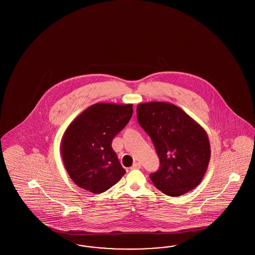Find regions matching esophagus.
<instances>
[{
    "mask_svg": "<svg viewBox=\"0 0 255 255\" xmlns=\"http://www.w3.org/2000/svg\"><path fill=\"white\" fill-rule=\"evenodd\" d=\"M140 167H141V164L139 162H134L133 165H132L131 169H139Z\"/></svg>",
    "mask_w": 255,
    "mask_h": 255,
    "instance_id": "obj_1",
    "label": "esophagus"
}]
</instances>
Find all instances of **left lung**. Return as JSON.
<instances>
[{"mask_svg":"<svg viewBox=\"0 0 255 255\" xmlns=\"http://www.w3.org/2000/svg\"><path fill=\"white\" fill-rule=\"evenodd\" d=\"M136 117L151 137L159 158L158 171L150 174L154 185L172 197L194 189L203 180L210 159L206 131L171 103L138 104Z\"/></svg>","mask_w":255,"mask_h":255,"instance_id":"1","label":"left lung"}]
</instances>
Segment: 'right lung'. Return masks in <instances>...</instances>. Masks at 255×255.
I'll return each mask as SVG.
<instances>
[{
    "label": "right lung",
    "mask_w": 255,
    "mask_h": 255,
    "mask_svg": "<svg viewBox=\"0 0 255 255\" xmlns=\"http://www.w3.org/2000/svg\"><path fill=\"white\" fill-rule=\"evenodd\" d=\"M132 115V104L97 103L70 124L62 138L61 155L75 184L99 194L122 179L126 171L112 148V141Z\"/></svg>",
    "instance_id": "right-lung-1"
}]
</instances>
